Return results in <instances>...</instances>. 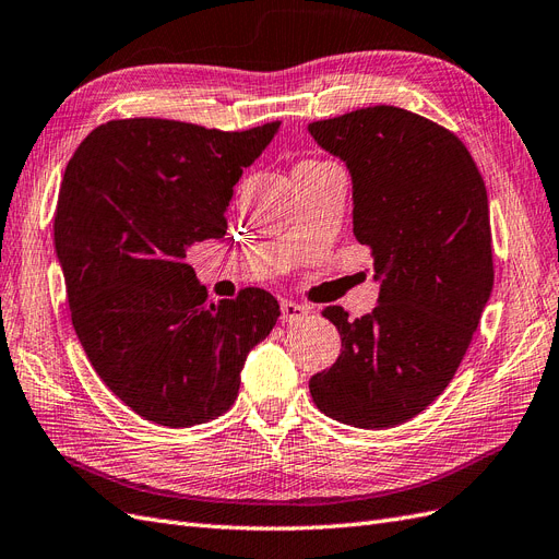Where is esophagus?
Instances as JSON below:
<instances>
[{"label":"esophagus","instance_id":"esophagus-1","mask_svg":"<svg viewBox=\"0 0 559 559\" xmlns=\"http://www.w3.org/2000/svg\"><path fill=\"white\" fill-rule=\"evenodd\" d=\"M308 312H310L308 306H300V304H296V300H284V304H282V322H286V324L304 322Z\"/></svg>","mask_w":559,"mask_h":559}]
</instances>
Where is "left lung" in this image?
<instances>
[{"mask_svg": "<svg viewBox=\"0 0 559 559\" xmlns=\"http://www.w3.org/2000/svg\"><path fill=\"white\" fill-rule=\"evenodd\" d=\"M353 176V233L373 255L379 306L322 314L341 355L310 379L317 409L355 428L400 426L442 395L491 296L485 180L449 129L395 105L308 127Z\"/></svg>", "mask_w": 559, "mask_h": 559, "instance_id": "obj_1", "label": "left lung"}]
</instances>
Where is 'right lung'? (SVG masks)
<instances>
[{
    "label": "right lung",
    "mask_w": 559,
    "mask_h": 559,
    "mask_svg": "<svg viewBox=\"0 0 559 559\" xmlns=\"http://www.w3.org/2000/svg\"><path fill=\"white\" fill-rule=\"evenodd\" d=\"M277 129L112 119L68 162L53 242L72 326L103 383L145 420L188 428L228 412L249 350L277 322L267 292L211 304L186 263L190 247L225 235L233 188Z\"/></svg>",
    "instance_id": "obj_1"
}]
</instances>
